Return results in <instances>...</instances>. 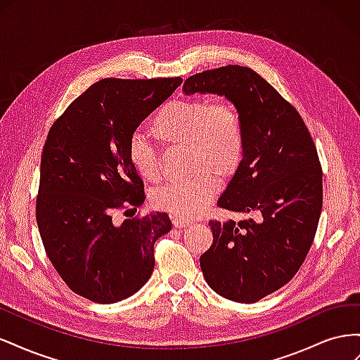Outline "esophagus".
<instances>
[{"mask_svg":"<svg viewBox=\"0 0 360 360\" xmlns=\"http://www.w3.org/2000/svg\"><path fill=\"white\" fill-rule=\"evenodd\" d=\"M172 224H174V226L176 228H186V226H189V225H192V222L191 221H188V219H183V217H172Z\"/></svg>","mask_w":360,"mask_h":360,"instance_id":"obj_1","label":"esophagus"}]
</instances>
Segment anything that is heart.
Returning <instances> with one entry per match:
<instances>
[{
  "instance_id": "obj_1",
  "label": "heart",
  "mask_w": 360,
  "mask_h": 360,
  "mask_svg": "<svg viewBox=\"0 0 360 360\" xmlns=\"http://www.w3.org/2000/svg\"><path fill=\"white\" fill-rule=\"evenodd\" d=\"M150 134L165 147L189 150L192 172H202L184 183L158 189L151 202L159 210L195 217L201 214L219 189L212 176L230 179L245 158V127L238 108L226 99H176L163 103L151 118ZM127 159L141 179H160L159 153L141 136L129 141Z\"/></svg>"
}]
</instances>
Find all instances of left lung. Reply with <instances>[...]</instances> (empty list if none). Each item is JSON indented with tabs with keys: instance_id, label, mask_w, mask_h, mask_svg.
Returning a JSON list of instances; mask_svg holds the SVG:
<instances>
[{
	"instance_id": "1",
	"label": "left lung",
	"mask_w": 360,
	"mask_h": 360,
	"mask_svg": "<svg viewBox=\"0 0 360 360\" xmlns=\"http://www.w3.org/2000/svg\"><path fill=\"white\" fill-rule=\"evenodd\" d=\"M183 91L216 93L242 114L245 158L217 207L243 221H210L200 257L217 294L254 303L284 287L307 258L321 214L323 171L309 130L290 102L249 68L228 64L184 81Z\"/></svg>"
}]
</instances>
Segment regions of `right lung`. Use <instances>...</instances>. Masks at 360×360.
Listing matches in <instances>:
<instances>
[{
    "instance_id": "1",
    "label": "right lung",
    "mask_w": 360,
    "mask_h": 360,
    "mask_svg": "<svg viewBox=\"0 0 360 360\" xmlns=\"http://www.w3.org/2000/svg\"><path fill=\"white\" fill-rule=\"evenodd\" d=\"M181 81L105 78L49 129L36 201L39 231L61 279L91 302L127 299L153 274L155 243L171 230L169 216L156 212L123 224L112 216L143 205L144 181L129 163V141Z\"/></svg>"
}]
</instances>
